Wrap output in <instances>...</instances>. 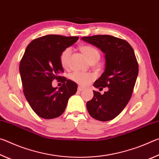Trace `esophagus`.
I'll return each mask as SVG.
<instances>
[{"mask_svg": "<svg viewBox=\"0 0 159 159\" xmlns=\"http://www.w3.org/2000/svg\"><path fill=\"white\" fill-rule=\"evenodd\" d=\"M83 90H84V88L81 87V86H79V87H78V90L79 91H82Z\"/></svg>", "mask_w": 159, "mask_h": 159, "instance_id": "obj_1", "label": "esophagus"}]
</instances>
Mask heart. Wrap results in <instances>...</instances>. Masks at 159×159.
<instances>
[{"mask_svg":"<svg viewBox=\"0 0 159 159\" xmlns=\"http://www.w3.org/2000/svg\"><path fill=\"white\" fill-rule=\"evenodd\" d=\"M80 50L82 51L83 55L85 56V57L88 60L91 61L93 60H99L100 57V54L99 51L95 48L90 45H83L80 47ZM71 50L70 48H66L64 49L61 53L60 54V61L61 65L64 68H65L68 66L69 60L70 55H71ZM71 79L73 81L79 83L80 85H86L88 83H90L92 80L95 79V75L90 73H82L79 71H74L71 74Z\"/></svg>","mask_w":159,"mask_h":159,"instance_id":"obj_1","label":"heart"}]
</instances>
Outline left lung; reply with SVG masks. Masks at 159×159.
<instances>
[{
  "instance_id": "left-lung-1",
  "label": "left lung",
  "mask_w": 159,
  "mask_h": 159,
  "mask_svg": "<svg viewBox=\"0 0 159 159\" xmlns=\"http://www.w3.org/2000/svg\"><path fill=\"white\" fill-rule=\"evenodd\" d=\"M82 40L105 53V70L93 85L99 89L107 87L108 90L103 95L93 90V98L86 107L95 119L108 121L116 117L130 99L138 75V61L125 40L109 35L85 36Z\"/></svg>"
}]
</instances>
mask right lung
<instances>
[{
    "instance_id": "obj_1",
    "label": "right lung",
    "mask_w": 159,
    "mask_h": 159,
    "mask_svg": "<svg viewBox=\"0 0 159 159\" xmlns=\"http://www.w3.org/2000/svg\"><path fill=\"white\" fill-rule=\"evenodd\" d=\"M79 39L46 35L33 40L26 47L20 63V73L25 98L39 116L45 119L60 116L69 98L76 93V83L60 76L64 69L60 57ZM55 79L63 83L59 89L52 86Z\"/></svg>"
}]
</instances>
